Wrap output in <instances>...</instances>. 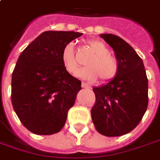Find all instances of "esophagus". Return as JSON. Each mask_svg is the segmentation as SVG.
<instances>
[{"mask_svg": "<svg viewBox=\"0 0 160 160\" xmlns=\"http://www.w3.org/2000/svg\"><path fill=\"white\" fill-rule=\"evenodd\" d=\"M81 87H82L83 88H90V86L88 85V84H87L86 82H83V81H82V83H81Z\"/></svg>", "mask_w": 160, "mask_h": 160, "instance_id": "esophagus-1", "label": "esophagus"}]
</instances>
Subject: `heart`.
Listing matches in <instances>:
<instances>
[{
  "label": "heart",
  "instance_id": "obj_1",
  "mask_svg": "<svg viewBox=\"0 0 160 160\" xmlns=\"http://www.w3.org/2000/svg\"><path fill=\"white\" fill-rule=\"evenodd\" d=\"M88 45L95 55L87 61L88 66L80 69L77 75L88 80H96L98 77L102 83L115 79L119 71V63L118 59L111 55L107 46L97 40L88 41ZM61 61L66 72L71 74H74L77 72L79 63L75 57L72 43H68L63 47L61 52Z\"/></svg>",
  "mask_w": 160,
  "mask_h": 160
}]
</instances>
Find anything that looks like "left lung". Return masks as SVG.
<instances>
[{"instance_id": "1", "label": "left lung", "mask_w": 160, "mask_h": 160, "mask_svg": "<svg viewBox=\"0 0 160 160\" xmlns=\"http://www.w3.org/2000/svg\"><path fill=\"white\" fill-rule=\"evenodd\" d=\"M100 36L113 48L119 71L106 85L93 88L96 102L91 118L101 135L120 136L134 129L145 113L148 79L142 58L128 42L111 33Z\"/></svg>"}]
</instances>
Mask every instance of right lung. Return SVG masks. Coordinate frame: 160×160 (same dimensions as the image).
<instances>
[{
    "instance_id": "add662e5",
    "label": "right lung",
    "mask_w": 160,
    "mask_h": 160,
    "mask_svg": "<svg viewBox=\"0 0 160 160\" xmlns=\"http://www.w3.org/2000/svg\"><path fill=\"white\" fill-rule=\"evenodd\" d=\"M80 32L47 31L21 53L12 72L11 102L21 123L36 135L58 133L73 106L81 81L63 66V47Z\"/></svg>"
}]
</instances>
